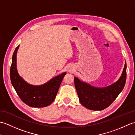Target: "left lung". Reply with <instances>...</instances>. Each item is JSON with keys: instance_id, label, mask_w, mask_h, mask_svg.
I'll use <instances>...</instances> for the list:
<instances>
[{"instance_id": "obj_1", "label": "left lung", "mask_w": 135, "mask_h": 135, "mask_svg": "<svg viewBox=\"0 0 135 135\" xmlns=\"http://www.w3.org/2000/svg\"><path fill=\"white\" fill-rule=\"evenodd\" d=\"M127 79V63L117 82L104 88H97L74 77V84L81 104L90 110L101 111L108 107L121 92Z\"/></svg>"}]
</instances>
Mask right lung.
Returning <instances> with one entry per match:
<instances>
[{
  "mask_svg": "<svg viewBox=\"0 0 135 135\" xmlns=\"http://www.w3.org/2000/svg\"><path fill=\"white\" fill-rule=\"evenodd\" d=\"M20 45L14 51L10 67L11 82L20 98L32 107H45L51 104L58 92L66 73H63L41 85L28 84L20 76L17 69V53Z\"/></svg>",
  "mask_w": 135,
  "mask_h": 135,
  "instance_id": "add662e5",
  "label": "right lung"
}]
</instances>
